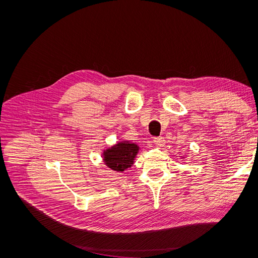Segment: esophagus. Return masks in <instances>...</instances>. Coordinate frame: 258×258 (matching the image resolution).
<instances>
[{"label":"esophagus","mask_w":258,"mask_h":258,"mask_svg":"<svg viewBox=\"0 0 258 258\" xmlns=\"http://www.w3.org/2000/svg\"><path fill=\"white\" fill-rule=\"evenodd\" d=\"M152 142H153L155 145H157V146H163V144H165V140H163V138L155 137V138H153Z\"/></svg>","instance_id":"1"}]
</instances>
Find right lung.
Listing matches in <instances>:
<instances>
[{
	"label": "right lung",
	"mask_w": 258,
	"mask_h": 258,
	"mask_svg": "<svg viewBox=\"0 0 258 258\" xmlns=\"http://www.w3.org/2000/svg\"><path fill=\"white\" fill-rule=\"evenodd\" d=\"M140 147L129 141H122L103 152L105 165L117 172H122L134 165Z\"/></svg>",
	"instance_id": "right-lung-1"
}]
</instances>
